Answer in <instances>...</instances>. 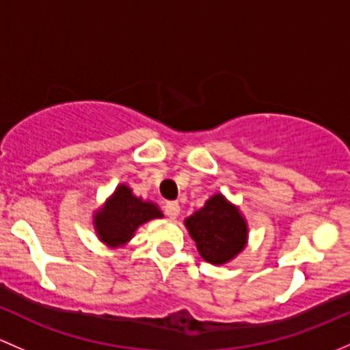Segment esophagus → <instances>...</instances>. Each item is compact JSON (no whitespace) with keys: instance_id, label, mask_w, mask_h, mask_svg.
<instances>
[{"instance_id":"34e87169","label":"esophagus","mask_w":350,"mask_h":350,"mask_svg":"<svg viewBox=\"0 0 350 350\" xmlns=\"http://www.w3.org/2000/svg\"><path fill=\"white\" fill-rule=\"evenodd\" d=\"M163 211L170 219H176V215L180 214V205L176 204V202H167L163 207Z\"/></svg>"}]
</instances>
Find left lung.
<instances>
[{"label":"left lung","instance_id":"obj_1","mask_svg":"<svg viewBox=\"0 0 350 350\" xmlns=\"http://www.w3.org/2000/svg\"><path fill=\"white\" fill-rule=\"evenodd\" d=\"M199 254L212 265H224L246 247L247 224L239 208L215 193L205 205L185 219Z\"/></svg>","mask_w":350,"mask_h":350}]
</instances>
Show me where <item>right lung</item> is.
<instances>
[{
    "instance_id": "obj_1",
    "label": "right lung",
    "mask_w": 350,
    "mask_h": 350,
    "mask_svg": "<svg viewBox=\"0 0 350 350\" xmlns=\"http://www.w3.org/2000/svg\"><path fill=\"white\" fill-rule=\"evenodd\" d=\"M160 217L163 214L157 204L138 199L129 187L118 185L104 207L94 214V228L104 244L118 247L124 246L139 226Z\"/></svg>"
}]
</instances>
